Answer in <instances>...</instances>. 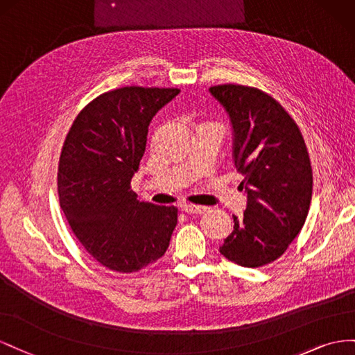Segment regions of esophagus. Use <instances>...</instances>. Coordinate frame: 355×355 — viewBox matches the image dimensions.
Masks as SVG:
<instances>
[{
  "label": "esophagus",
  "mask_w": 355,
  "mask_h": 355,
  "mask_svg": "<svg viewBox=\"0 0 355 355\" xmlns=\"http://www.w3.org/2000/svg\"><path fill=\"white\" fill-rule=\"evenodd\" d=\"M186 214H204V212L208 211L207 207H199V205H183L181 207Z\"/></svg>",
  "instance_id": "obj_1"
}]
</instances>
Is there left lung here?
Masks as SVG:
<instances>
[{
  "mask_svg": "<svg viewBox=\"0 0 355 355\" xmlns=\"http://www.w3.org/2000/svg\"><path fill=\"white\" fill-rule=\"evenodd\" d=\"M209 92L232 120L234 160L248 196L220 252L239 266L261 268L284 254L306 221L308 148L296 121L269 94L242 85L212 86Z\"/></svg>",
  "mask_w": 355,
  "mask_h": 355,
  "instance_id": "left-lung-1",
  "label": "left lung"
}]
</instances>
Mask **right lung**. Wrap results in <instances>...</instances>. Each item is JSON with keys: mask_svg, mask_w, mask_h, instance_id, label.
Here are the masks:
<instances>
[{"mask_svg": "<svg viewBox=\"0 0 355 355\" xmlns=\"http://www.w3.org/2000/svg\"><path fill=\"white\" fill-rule=\"evenodd\" d=\"M178 94L175 87L110 90L80 111L64 141L60 208L87 254L110 270L138 272L168 250L178 209L138 202L130 180L151 119Z\"/></svg>", "mask_w": 355, "mask_h": 355, "instance_id": "add662e5", "label": "right lung"}]
</instances>
